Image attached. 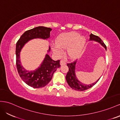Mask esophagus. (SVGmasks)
Here are the masks:
<instances>
[{
	"mask_svg": "<svg viewBox=\"0 0 120 120\" xmlns=\"http://www.w3.org/2000/svg\"><path fill=\"white\" fill-rule=\"evenodd\" d=\"M66 64V61L64 59H62L60 61V64L61 65H64V64Z\"/></svg>",
	"mask_w": 120,
	"mask_h": 120,
	"instance_id": "34e87169",
	"label": "esophagus"
}]
</instances>
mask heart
Here are the masks:
<instances>
[{
  "label": "heart",
  "instance_id": "heart-1",
  "mask_svg": "<svg viewBox=\"0 0 120 120\" xmlns=\"http://www.w3.org/2000/svg\"><path fill=\"white\" fill-rule=\"evenodd\" d=\"M86 42L84 37L80 36L79 33L69 32L64 33L56 39L53 48L55 54L60 55L62 53V49H67V54L71 59L78 57L82 53Z\"/></svg>",
  "mask_w": 120,
  "mask_h": 120
}]
</instances>
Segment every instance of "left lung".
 <instances>
[{"instance_id":"left-lung-1","label":"left lung","mask_w":120,"mask_h":120,"mask_svg":"<svg viewBox=\"0 0 120 120\" xmlns=\"http://www.w3.org/2000/svg\"><path fill=\"white\" fill-rule=\"evenodd\" d=\"M90 41H93L99 42L106 50V47L105 45L104 44V42L102 41V40L98 36L95 35L91 33L90 35ZM76 63V61H75L74 62L70 63H68L67 64V66L69 68V71L67 72L66 75V79L67 83H68L69 86L72 89L75 90L76 91H83L88 89L91 88L97 83V82L99 80L100 78L96 82L90 85H86L85 84L82 83V82H79L78 80L75 75V71Z\"/></svg>"}]
</instances>
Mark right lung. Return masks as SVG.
<instances>
[{"label": "right lung", "instance_id": "add662e5", "mask_svg": "<svg viewBox=\"0 0 120 120\" xmlns=\"http://www.w3.org/2000/svg\"><path fill=\"white\" fill-rule=\"evenodd\" d=\"M52 29L44 26H38L27 30L21 35L16 44V65L18 73L22 80L29 86L34 88L45 86L52 79L54 72L60 67V60L54 61L46 54L44 61L38 68L33 71H28L21 65L20 52L25 44L31 39L50 38ZM49 47L48 52L50 51Z\"/></svg>", "mask_w": 120, "mask_h": 120}]
</instances>
